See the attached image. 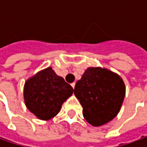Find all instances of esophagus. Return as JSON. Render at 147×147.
I'll return each mask as SVG.
<instances>
[{
    "instance_id": "obj_1",
    "label": "esophagus",
    "mask_w": 147,
    "mask_h": 147,
    "mask_svg": "<svg viewBox=\"0 0 147 147\" xmlns=\"http://www.w3.org/2000/svg\"><path fill=\"white\" fill-rule=\"evenodd\" d=\"M71 86L73 87V88H74V87H75V82H73V83H71Z\"/></svg>"
}]
</instances>
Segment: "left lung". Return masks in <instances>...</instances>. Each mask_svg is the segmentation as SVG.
<instances>
[{
	"label": "left lung",
	"instance_id": "8db88e82",
	"mask_svg": "<svg viewBox=\"0 0 147 147\" xmlns=\"http://www.w3.org/2000/svg\"><path fill=\"white\" fill-rule=\"evenodd\" d=\"M74 95L82 105L84 119L98 127L111 121L119 112L125 85L120 76L112 71L88 68L77 82Z\"/></svg>",
	"mask_w": 147,
	"mask_h": 147
}]
</instances>
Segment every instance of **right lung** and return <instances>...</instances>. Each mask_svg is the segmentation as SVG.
Segmentation results:
<instances>
[{"instance_id": "right-lung-1", "label": "right lung", "mask_w": 147, "mask_h": 147, "mask_svg": "<svg viewBox=\"0 0 147 147\" xmlns=\"http://www.w3.org/2000/svg\"><path fill=\"white\" fill-rule=\"evenodd\" d=\"M73 92L74 88L48 67L26 81L24 97L32 114L40 119L48 120L59 113L62 104Z\"/></svg>"}]
</instances>
